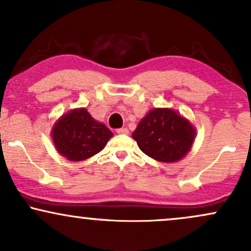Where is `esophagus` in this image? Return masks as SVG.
Here are the masks:
<instances>
[{
    "instance_id": "34e87169",
    "label": "esophagus",
    "mask_w": 251,
    "mask_h": 251,
    "mask_svg": "<svg viewBox=\"0 0 251 251\" xmlns=\"http://www.w3.org/2000/svg\"><path fill=\"white\" fill-rule=\"evenodd\" d=\"M117 133L118 134H128V129L126 127H122V128L117 129Z\"/></svg>"
}]
</instances>
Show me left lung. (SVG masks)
<instances>
[{
    "instance_id": "8db88e82",
    "label": "left lung",
    "mask_w": 251,
    "mask_h": 251,
    "mask_svg": "<svg viewBox=\"0 0 251 251\" xmlns=\"http://www.w3.org/2000/svg\"><path fill=\"white\" fill-rule=\"evenodd\" d=\"M132 138L152 159L175 163L191 150L196 128L190 120L172 108H152L138 124Z\"/></svg>"
}]
</instances>
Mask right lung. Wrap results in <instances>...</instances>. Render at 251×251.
<instances>
[{"label": "right lung", "mask_w": 251, "mask_h": 251, "mask_svg": "<svg viewBox=\"0 0 251 251\" xmlns=\"http://www.w3.org/2000/svg\"><path fill=\"white\" fill-rule=\"evenodd\" d=\"M113 137L102 123L86 108H74L62 114L51 128L55 150L72 162H81L99 153Z\"/></svg>", "instance_id": "right-lung-1"}]
</instances>
